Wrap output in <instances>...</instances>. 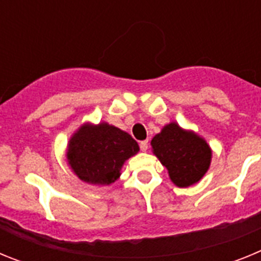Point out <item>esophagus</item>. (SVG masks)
<instances>
[{
	"label": "esophagus",
	"mask_w": 261,
	"mask_h": 261,
	"mask_svg": "<svg viewBox=\"0 0 261 261\" xmlns=\"http://www.w3.org/2000/svg\"><path fill=\"white\" fill-rule=\"evenodd\" d=\"M147 147H149V142H147V140L140 142V149H141L142 151H146Z\"/></svg>",
	"instance_id": "1"
}]
</instances>
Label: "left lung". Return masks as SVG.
Instances as JSON below:
<instances>
[{
  "mask_svg": "<svg viewBox=\"0 0 261 261\" xmlns=\"http://www.w3.org/2000/svg\"><path fill=\"white\" fill-rule=\"evenodd\" d=\"M151 147L172 183L180 188L197 183L211 166L212 150L206 141L176 123L163 126L151 140Z\"/></svg>",
  "mask_w": 261,
  "mask_h": 261,
  "instance_id": "left-lung-1",
  "label": "left lung"
}]
</instances>
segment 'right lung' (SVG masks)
<instances>
[{
	"label": "right lung",
	"mask_w": 261,
	"mask_h": 261,
	"mask_svg": "<svg viewBox=\"0 0 261 261\" xmlns=\"http://www.w3.org/2000/svg\"><path fill=\"white\" fill-rule=\"evenodd\" d=\"M138 150L132 136L116 126L84 124L71 136L66 158L81 180L108 186L119 179L124 162Z\"/></svg>",
	"instance_id": "1"
}]
</instances>
